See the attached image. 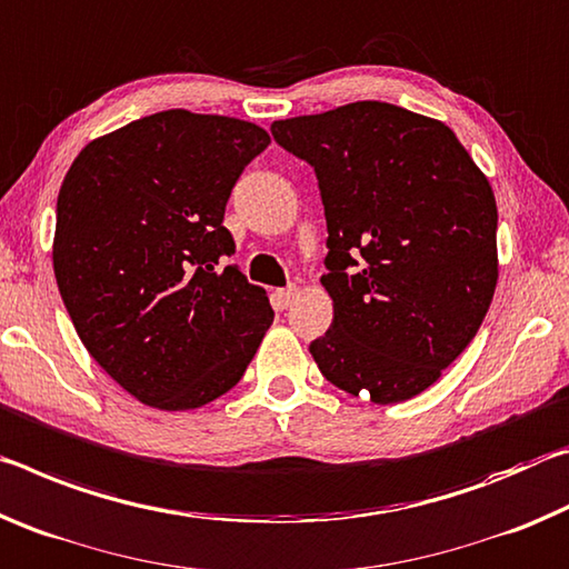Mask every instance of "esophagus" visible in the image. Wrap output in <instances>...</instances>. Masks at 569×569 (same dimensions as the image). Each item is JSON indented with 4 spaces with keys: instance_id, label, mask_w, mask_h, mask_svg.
I'll list each match as a JSON object with an SVG mask.
<instances>
[{
    "instance_id": "obj_1",
    "label": "esophagus",
    "mask_w": 569,
    "mask_h": 569,
    "mask_svg": "<svg viewBox=\"0 0 569 569\" xmlns=\"http://www.w3.org/2000/svg\"><path fill=\"white\" fill-rule=\"evenodd\" d=\"M273 298H276V303L281 306V308H288L291 306L296 298H298V288L296 286H288V288H278V291L273 293Z\"/></svg>"
}]
</instances>
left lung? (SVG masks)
<instances>
[{
	"label": "left lung",
	"instance_id": "1",
	"mask_svg": "<svg viewBox=\"0 0 569 569\" xmlns=\"http://www.w3.org/2000/svg\"><path fill=\"white\" fill-rule=\"evenodd\" d=\"M319 178L333 323L311 349L333 387L399 403L467 349L492 303L497 203L445 122L363 100L271 124Z\"/></svg>",
	"mask_w": 569,
	"mask_h": 569
}]
</instances>
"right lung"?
I'll return each instance as SVG.
<instances>
[{"mask_svg":"<svg viewBox=\"0 0 569 569\" xmlns=\"http://www.w3.org/2000/svg\"><path fill=\"white\" fill-rule=\"evenodd\" d=\"M268 132L226 114L166 110L88 142L57 198L52 263L84 349L134 399L188 411L223 397L273 308L223 226Z\"/></svg>","mask_w":569,"mask_h":569,"instance_id":"obj_1","label":"right lung"}]
</instances>
